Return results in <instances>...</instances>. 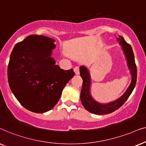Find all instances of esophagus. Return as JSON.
<instances>
[{
  "label": "esophagus",
  "instance_id": "34e87169",
  "mask_svg": "<svg viewBox=\"0 0 146 146\" xmlns=\"http://www.w3.org/2000/svg\"><path fill=\"white\" fill-rule=\"evenodd\" d=\"M73 70H74L75 75H79V67H75L74 69H73Z\"/></svg>",
  "mask_w": 146,
  "mask_h": 146
}]
</instances>
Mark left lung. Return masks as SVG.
Wrapping results in <instances>:
<instances>
[{
	"label": "left lung",
	"instance_id": "1",
	"mask_svg": "<svg viewBox=\"0 0 146 146\" xmlns=\"http://www.w3.org/2000/svg\"><path fill=\"white\" fill-rule=\"evenodd\" d=\"M120 46H121L125 59L127 60V65L131 75V83L126 89L125 93L117 100L108 104H102L97 102L93 98L91 94V80L89 70L85 66H81L79 71L80 75L83 79L82 89L81 91V101L82 105L86 110L91 113L97 115H104L112 113L119 109L127 100L134 87L136 84L137 80V67L135 63L134 55L131 45L124 40L123 36L119 35L117 38Z\"/></svg>",
	"mask_w": 146,
	"mask_h": 146
}]
</instances>
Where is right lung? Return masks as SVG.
<instances>
[{
    "mask_svg": "<svg viewBox=\"0 0 146 146\" xmlns=\"http://www.w3.org/2000/svg\"><path fill=\"white\" fill-rule=\"evenodd\" d=\"M42 35L27 36L15 44L8 65L9 87L19 103L31 111L41 113L53 109L62 91L75 75L61 69L51 57L56 45Z\"/></svg>",
    "mask_w": 146,
    "mask_h": 146,
    "instance_id": "obj_1",
    "label": "right lung"
}]
</instances>
